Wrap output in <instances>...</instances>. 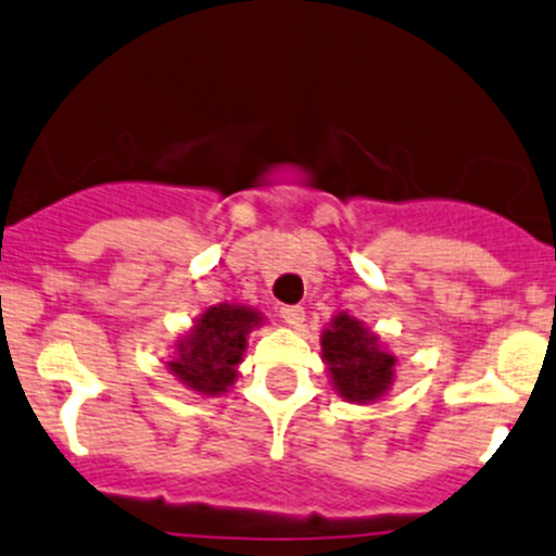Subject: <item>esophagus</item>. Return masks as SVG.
Segmentation results:
<instances>
[{
	"mask_svg": "<svg viewBox=\"0 0 556 556\" xmlns=\"http://www.w3.org/2000/svg\"><path fill=\"white\" fill-rule=\"evenodd\" d=\"M278 313L280 318H283L289 326H294V329L296 326H302V320H305V311H302L300 305H283Z\"/></svg>",
	"mask_w": 556,
	"mask_h": 556,
	"instance_id": "34e87169",
	"label": "esophagus"
}]
</instances>
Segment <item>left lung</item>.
<instances>
[{
	"mask_svg": "<svg viewBox=\"0 0 556 556\" xmlns=\"http://www.w3.org/2000/svg\"><path fill=\"white\" fill-rule=\"evenodd\" d=\"M320 356L337 393L345 402L369 404L393 386L396 356L380 345V337L358 318L340 313L320 334Z\"/></svg>",
	"mask_w": 556,
	"mask_h": 556,
	"instance_id": "obj_1",
	"label": "left lung"
}]
</instances>
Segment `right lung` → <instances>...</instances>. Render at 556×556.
I'll return each instance as SVG.
<instances>
[{
	"mask_svg": "<svg viewBox=\"0 0 556 556\" xmlns=\"http://www.w3.org/2000/svg\"><path fill=\"white\" fill-rule=\"evenodd\" d=\"M262 324V313L245 305H214L176 340L170 375L200 396H222L236 382L245 337Z\"/></svg>",
	"mask_w": 556,
	"mask_h": 556,
	"instance_id": "right-lung-1",
	"label": "right lung"
}]
</instances>
